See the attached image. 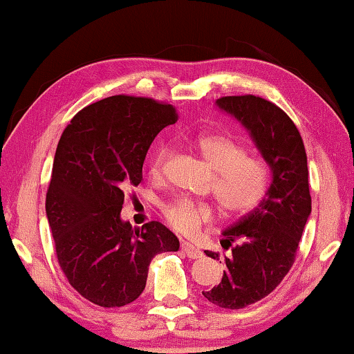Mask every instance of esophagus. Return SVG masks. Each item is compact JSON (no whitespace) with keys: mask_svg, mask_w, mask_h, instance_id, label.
Returning <instances> with one entry per match:
<instances>
[{"mask_svg":"<svg viewBox=\"0 0 354 354\" xmlns=\"http://www.w3.org/2000/svg\"><path fill=\"white\" fill-rule=\"evenodd\" d=\"M182 252L187 254L188 258H192V259H199V258H203V252H201L199 248H196L192 242H188V241H183L182 242Z\"/></svg>","mask_w":354,"mask_h":354,"instance_id":"esophagus-1","label":"esophagus"}]
</instances>
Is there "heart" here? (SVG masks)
<instances>
[{"label": "heart", "instance_id": "obj_1", "mask_svg": "<svg viewBox=\"0 0 354 354\" xmlns=\"http://www.w3.org/2000/svg\"><path fill=\"white\" fill-rule=\"evenodd\" d=\"M201 158L214 172L212 194L226 214H245L263 201L268 189V169L259 160L250 158L247 149L237 140L223 134H205L196 140ZM169 147L158 145L150 162L153 176L162 172ZM167 221L182 232H193L201 223L212 218V210L205 204L178 199L165 207Z\"/></svg>", "mask_w": 354, "mask_h": 354}]
</instances>
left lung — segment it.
Returning a JSON list of instances; mask_svg holds the SVG:
<instances>
[{
    "label": "left lung",
    "mask_w": 354,
    "mask_h": 354,
    "mask_svg": "<svg viewBox=\"0 0 354 354\" xmlns=\"http://www.w3.org/2000/svg\"><path fill=\"white\" fill-rule=\"evenodd\" d=\"M215 106L247 129L272 176L258 207L223 231V247L239 243L225 257L220 283L203 291L215 306L237 310L270 295L291 269L312 198L302 138L280 107L253 95L220 97ZM204 253L220 259L215 252Z\"/></svg>",
    "instance_id": "left-lung-1"
}]
</instances>
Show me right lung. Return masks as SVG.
Listing matches in <instances>:
<instances>
[{
    "label": "right lung",
    "instance_id": "add662e5",
    "mask_svg": "<svg viewBox=\"0 0 354 354\" xmlns=\"http://www.w3.org/2000/svg\"><path fill=\"white\" fill-rule=\"evenodd\" d=\"M176 122L171 104L118 95L75 113L59 138L46 214L62 270L96 306L136 301L153 257L180 247L160 221L140 230L120 216L124 187L140 183L151 142Z\"/></svg>",
    "mask_w": 354,
    "mask_h": 354
}]
</instances>
